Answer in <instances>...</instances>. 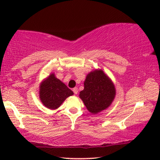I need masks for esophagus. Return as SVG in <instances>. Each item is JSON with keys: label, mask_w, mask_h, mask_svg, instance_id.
I'll return each instance as SVG.
<instances>
[{"label": "esophagus", "mask_w": 160, "mask_h": 160, "mask_svg": "<svg viewBox=\"0 0 160 160\" xmlns=\"http://www.w3.org/2000/svg\"><path fill=\"white\" fill-rule=\"evenodd\" d=\"M72 91H73V92L75 94H77L78 92V90L77 88H74L73 89H72Z\"/></svg>", "instance_id": "34e87169"}]
</instances>
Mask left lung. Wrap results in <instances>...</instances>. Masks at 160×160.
Listing matches in <instances>:
<instances>
[{
  "label": "left lung",
  "instance_id": "left-lung-1",
  "mask_svg": "<svg viewBox=\"0 0 160 160\" xmlns=\"http://www.w3.org/2000/svg\"><path fill=\"white\" fill-rule=\"evenodd\" d=\"M116 95L115 87L102 70H94L87 75L80 99L89 112L96 114L106 109Z\"/></svg>",
  "mask_w": 160,
  "mask_h": 160
}]
</instances>
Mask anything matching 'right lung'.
Returning <instances> with one entry per match:
<instances>
[{
    "instance_id": "add662e5",
    "label": "right lung",
    "mask_w": 160,
    "mask_h": 160,
    "mask_svg": "<svg viewBox=\"0 0 160 160\" xmlns=\"http://www.w3.org/2000/svg\"><path fill=\"white\" fill-rule=\"evenodd\" d=\"M73 94L63 82L51 73L41 83L39 98L42 104L50 109H56L62 104L67 97Z\"/></svg>"
}]
</instances>
